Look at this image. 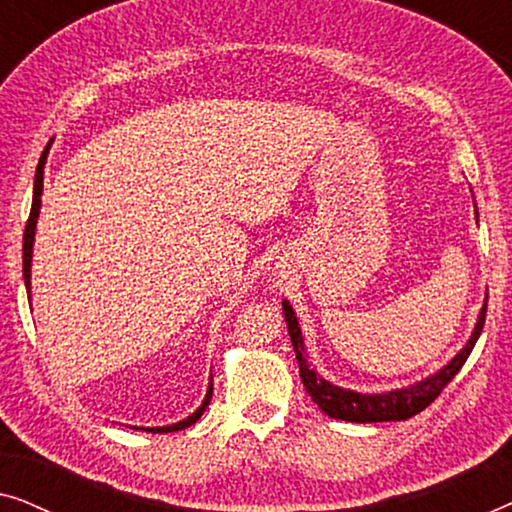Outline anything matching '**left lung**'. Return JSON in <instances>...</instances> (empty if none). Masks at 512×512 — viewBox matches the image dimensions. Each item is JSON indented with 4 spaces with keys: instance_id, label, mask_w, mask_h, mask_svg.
Listing matches in <instances>:
<instances>
[{
    "instance_id": "obj_1",
    "label": "left lung",
    "mask_w": 512,
    "mask_h": 512,
    "mask_svg": "<svg viewBox=\"0 0 512 512\" xmlns=\"http://www.w3.org/2000/svg\"><path fill=\"white\" fill-rule=\"evenodd\" d=\"M284 319L286 328H289L293 352H296L298 368H300V380H303L307 394L312 396V401L319 405L321 412H326L333 419H345V422L356 424H368V422H401V419L415 417L417 412H422L426 405H431L440 396V391L447 387V382L459 373L464 366L468 354L473 352L475 342H478L482 326H485L487 317V300L482 305L478 324H475L471 338L464 345V349L454 356V359L438 370L436 375H429L422 382L408 384L403 389H391L387 394H359V391L335 387V384L326 382L324 377L317 375V370L312 368V363L307 361L305 354V342L303 333H300L296 312L289 305V300H284Z\"/></svg>"
}]
</instances>
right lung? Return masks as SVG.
I'll return each instance as SVG.
<instances>
[{"label": "right lung", "mask_w": 512, "mask_h": 512, "mask_svg": "<svg viewBox=\"0 0 512 512\" xmlns=\"http://www.w3.org/2000/svg\"><path fill=\"white\" fill-rule=\"evenodd\" d=\"M53 139L48 142V146L41 153L39 158V165H37V174H34V195H32V209H30V219H27V226H25V235H23V279H25V289H27V296H30V268H32V247H34V230H37V219H39V209H41V193H44V165H46V156H48V149H51ZM212 401V384H209L207 389V396L205 401L198 410L193 412L191 417L181 419L177 424H170V426H151V429H144V431H151V433H172V431H181L186 429V426H191L198 422L202 417V412ZM132 429H139V426H132Z\"/></svg>", "instance_id": "obj_1"}]
</instances>
